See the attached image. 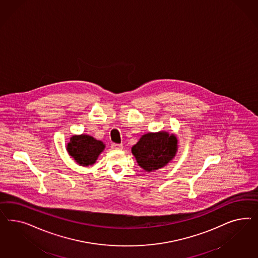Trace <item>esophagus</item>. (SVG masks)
<instances>
[{
    "mask_svg": "<svg viewBox=\"0 0 258 258\" xmlns=\"http://www.w3.org/2000/svg\"><path fill=\"white\" fill-rule=\"evenodd\" d=\"M111 149L119 150V149H123V146L120 144H111Z\"/></svg>",
    "mask_w": 258,
    "mask_h": 258,
    "instance_id": "34e87169",
    "label": "esophagus"
}]
</instances>
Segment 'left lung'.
<instances>
[{
	"mask_svg": "<svg viewBox=\"0 0 258 258\" xmlns=\"http://www.w3.org/2000/svg\"><path fill=\"white\" fill-rule=\"evenodd\" d=\"M177 138L167 133L143 135L132 149L141 167L147 171L157 170L169 163L177 152Z\"/></svg>",
	"mask_w": 258,
	"mask_h": 258,
	"instance_id": "1",
	"label": "left lung"
}]
</instances>
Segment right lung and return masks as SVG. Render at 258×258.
<instances>
[{
  "label": "right lung",
  "instance_id": "add662e5",
  "mask_svg": "<svg viewBox=\"0 0 258 258\" xmlns=\"http://www.w3.org/2000/svg\"><path fill=\"white\" fill-rule=\"evenodd\" d=\"M105 149L101 141L95 140L89 135H75L67 145V150L72 158L80 165H92Z\"/></svg>",
  "mask_w": 258,
  "mask_h": 258
}]
</instances>
